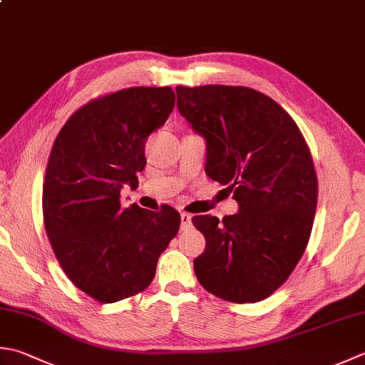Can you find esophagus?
<instances>
[{"mask_svg":"<svg viewBox=\"0 0 365 365\" xmlns=\"http://www.w3.org/2000/svg\"><path fill=\"white\" fill-rule=\"evenodd\" d=\"M180 220H182V230H188V227L191 226V215H190V213L182 212Z\"/></svg>","mask_w":365,"mask_h":365,"instance_id":"34e87169","label":"esophagus"}]
</instances>
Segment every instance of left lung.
<instances>
[{
    "mask_svg": "<svg viewBox=\"0 0 365 365\" xmlns=\"http://www.w3.org/2000/svg\"><path fill=\"white\" fill-rule=\"evenodd\" d=\"M177 107L207 145L205 173L234 191L239 212L191 221L205 237L192 261L202 287L225 301L259 302L288 280L309 244L318 180L289 113L247 87H177Z\"/></svg>",
    "mask_w": 365,
    "mask_h": 365,
    "instance_id": "8db88e82",
    "label": "left lung"
}]
</instances>
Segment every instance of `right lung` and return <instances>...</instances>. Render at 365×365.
<instances>
[{"mask_svg": "<svg viewBox=\"0 0 365 365\" xmlns=\"http://www.w3.org/2000/svg\"><path fill=\"white\" fill-rule=\"evenodd\" d=\"M174 104L170 87L120 90L74 112L53 142L42 190L46 232L64 274L98 302L144 291L180 227L173 207L120 202L125 185L138 188L147 138Z\"/></svg>", "mask_w": 365, "mask_h": 365, "instance_id": "add662e5", "label": "right lung"}]
</instances>
